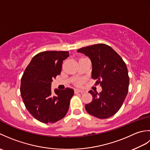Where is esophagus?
Wrapping results in <instances>:
<instances>
[{"label": "esophagus", "instance_id": "1", "mask_svg": "<svg viewBox=\"0 0 150 150\" xmlns=\"http://www.w3.org/2000/svg\"><path fill=\"white\" fill-rule=\"evenodd\" d=\"M84 91L83 90H79V89H75V93H83Z\"/></svg>", "mask_w": 150, "mask_h": 150}]
</instances>
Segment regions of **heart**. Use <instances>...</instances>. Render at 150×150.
Returning a JSON list of instances; mask_svg holds the SVG:
<instances>
[{"label": "heart", "instance_id": "b5f03b06", "mask_svg": "<svg viewBox=\"0 0 150 150\" xmlns=\"http://www.w3.org/2000/svg\"><path fill=\"white\" fill-rule=\"evenodd\" d=\"M81 84V82H78V84Z\"/></svg>", "mask_w": 150, "mask_h": 150}]
</instances>
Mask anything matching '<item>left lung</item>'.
<instances>
[{
  "label": "left lung",
  "mask_w": 150,
  "mask_h": 150,
  "mask_svg": "<svg viewBox=\"0 0 150 150\" xmlns=\"http://www.w3.org/2000/svg\"><path fill=\"white\" fill-rule=\"evenodd\" d=\"M77 52L83 53L91 61V78L96 79L102 91H89L93 97L86 104L87 112L98 119H107L115 114L128 92L129 76L127 66L115 51L104 44L82 47Z\"/></svg>",
  "instance_id": "8db88e82"
}]
</instances>
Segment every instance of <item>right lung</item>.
<instances>
[{"mask_svg": "<svg viewBox=\"0 0 150 150\" xmlns=\"http://www.w3.org/2000/svg\"><path fill=\"white\" fill-rule=\"evenodd\" d=\"M68 52L46 51L37 54L25 69L21 79V94L30 114L43 123H55L65 117L73 89L66 88L52 91V82L60 75L62 61Z\"/></svg>", "mask_w": 150, "mask_h": 150, "instance_id": "add662e5", "label": "right lung"}]
</instances>
